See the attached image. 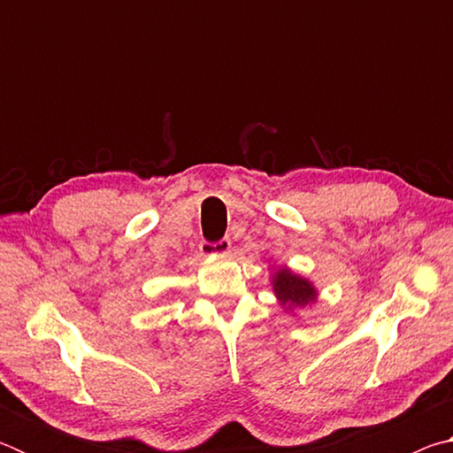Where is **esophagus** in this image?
I'll return each mask as SVG.
<instances>
[{"label":"esophagus","instance_id":"obj_1","mask_svg":"<svg viewBox=\"0 0 453 453\" xmlns=\"http://www.w3.org/2000/svg\"><path fill=\"white\" fill-rule=\"evenodd\" d=\"M229 248H232V242L227 237H221L218 242H202L199 243V250H202L203 256H211V254H227Z\"/></svg>","mask_w":453,"mask_h":453}]
</instances>
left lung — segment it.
Here are the masks:
<instances>
[{"label": "left lung", "instance_id": "8db88e82", "mask_svg": "<svg viewBox=\"0 0 453 453\" xmlns=\"http://www.w3.org/2000/svg\"><path fill=\"white\" fill-rule=\"evenodd\" d=\"M273 289L280 300L289 305H305L310 300H313V296H316V291L310 286V281L297 278V275L289 273L288 270H280L275 273Z\"/></svg>", "mask_w": 453, "mask_h": 453}]
</instances>
